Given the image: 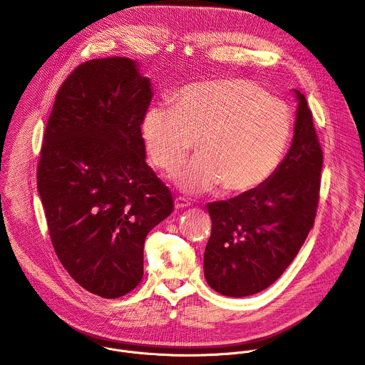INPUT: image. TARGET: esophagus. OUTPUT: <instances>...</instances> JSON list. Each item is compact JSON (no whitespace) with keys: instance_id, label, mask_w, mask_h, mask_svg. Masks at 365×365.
<instances>
[{"instance_id":"1","label":"esophagus","mask_w":365,"mask_h":365,"mask_svg":"<svg viewBox=\"0 0 365 365\" xmlns=\"http://www.w3.org/2000/svg\"><path fill=\"white\" fill-rule=\"evenodd\" d=\"M186 206H189L187 200H185L182 197H176V200H175V207H176V210H183V207H186Z\"/></svg>"}]
</instances>
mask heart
<instances>
[{
  "label": "heart",
  "instance_id": "b5f03b06",
  "mask_svg": "<svg viewBox=\"0 0 365 365\" xmlns=\"http://www.w3.org/2000/svg\"><path fill=\"white\" fill-rule=\"evenodd\" d=\"M293 131L287 103L245 79L186 86L173 108L153 107L140 135L150 162L173 172L196 141L197 158L176 175L186 192L252 190L277 170Z\"/></svg>",
  "mask_w": 365,
  "mask_h": 365
}]
</instances>
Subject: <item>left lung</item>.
I'll list each match as a JSON object with an SVG mask.
<instances>
[{
  "mask_svg": "<svg viewBox=\"0 0 365 365\" xmlns=\"http://www.w3.org/2000/svg\"><path fill=\"white\" fill-rule=\"evenodd\" d=\"M293 92L294 135L273 176L252 190L206 205L212 232L203 255L205 279L224 296L244 297L273 284L314 227L324 155L306 98Z\"/></svg>",
  "mask_w": 365,
  "mask_h": 365,
  "instance_id": "obj_1",
  "label": "left lung"
}]
</instances>
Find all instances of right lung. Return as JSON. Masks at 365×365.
<instances>
[{
    "label": "right lung",
    "mask_w": 365,
    "mask_h": 365,
    "mask_svg": "<svg viewBox=\"0 0 365 365\" xmlns=\"http://www.w3.org/2000/svg\"><path fill=\"white\" fill-rule=\"evenodd\" d=\"M151 98L135 61L92 59L62 83L43 137L37 190L51 244L71 277L106 299L141 282L145 237L175 207L145 163Z\"/></svg>",
    "instance_id": "right-lung-1"
}]
</instances>
